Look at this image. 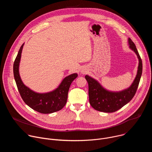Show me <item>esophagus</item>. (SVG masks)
<instances>
[{
	"instance_id": "esophagus-1",
	"label": "esophagus",
	"mask_w": 152,
	"mask_h": 152,
	"mask_svg": "<svg viewBox=\"0 0 152 152\" xmlns=\"http://www.w3.org/2000/svg\"><path fill=\"white\" fill-rule=\"evenodd\" d=\"M80 72H81V73H82V74H83V73L84 74V73H85V72H85V71H83V70H82V71H80Z\"/></svg>"
}]
</instances>
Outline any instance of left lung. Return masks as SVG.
Here are the masks:
<instances>
[{
    "instance_id": "left-lung-1",
    "label": "left lung",
    "mask_w": 152,
    "mask_h": 152,
    "mask_svg": "<svg viewBox=\"0 0 152 152\" xmlns=\"http://www.w3.org/2000/svg\"><path fill=\"white\" fill-rule=\"evenodd\" d=\"M129 48L137 55L139 61L137 74L129 88L120 91H111L105 89L96 79L86 75L85 76L88 83L89 101L94 110L103 113H114L131 101L137 90L142 75V64L141 57L134 42L128 38Z\"/></svg>"
}]
</instances>
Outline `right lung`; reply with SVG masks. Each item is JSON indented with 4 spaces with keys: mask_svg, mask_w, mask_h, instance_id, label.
Masks as SVG:
<instances>
[{
    "mask_svg": "<svg viewBox=\"0 0 152 152\" xmlns=\"http://www.w3.org/2000/svg\"><path fill=\"white\" fill-rule=\"evenodd\" d=\"M23 46L24 44L21 45L13 66L14 79L21 98L32 110L42 114H50L61 110L67 103L70 85L77 77V74L73 73L65 77L58 87L52 91L44 93L34 91L23 83L19 74V65Z\"/></svg>",
    "mask_w": 152,
    "mask_h": 152,
    "instance_id": "1",
    "label": "right lung"
}]
</instances>
